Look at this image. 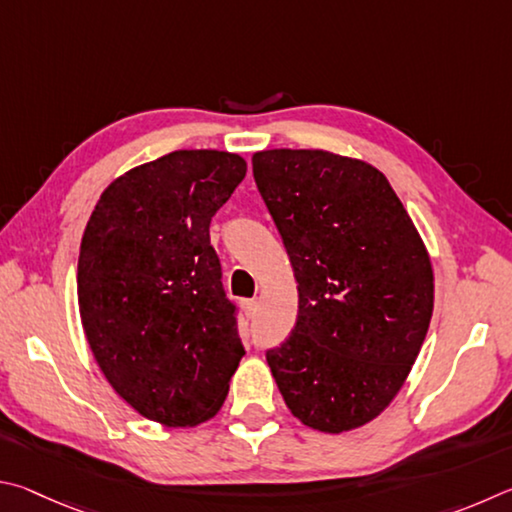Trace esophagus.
<instances>
[{"instance_id":"34e87169","label":"esophagus","mask_w":512,"mask_h":512,"mask_svg":"<svg viewBox=\"0 0 512 512\" xmlns=\"http://www.w3.org/2000/svg\"><path fill=\"white\" fill-rule=\"evenodd\" d=\"M242 308H245V315L251 319L256 317V310H258V301L256 299H247L245 303H242Z\"/></svg>"}]
</instances>
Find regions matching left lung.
Masks as SVG:
<instances>
[{"label":"left lung","instance_id":"1","mask_svg":"<svg viewBox=\"0 0 512 512\" xmlns=\"http://www.w3.org/2000/svg\"><path fill=\"white\" fill-rule=\"evenodd\" d=\"M254 179L299 290L290 337L267 351L303 425L342 434L380 416L425 342L434 272L389 179L328 150H263Z\"/></svg>","mask_w":512,"mask_h":512}]
</instances>
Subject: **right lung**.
<instances>
[{"instance_id": "add662e5", "label": "right lung", "mask_w": 512, "mask_h": 512, "mask_svg": "<svg viewBox=\"0 0 512 512\" xmlns=\"http://www.w3.org/2000/svg\"><path fill=\"white\" fill-rule=\"evenodd\" d=\"M247 173L240 155L175 150L105 188L78 256L80 321L112 389L143 418L218 414L245 348L209 224Z\"/></svg>"}]
</instances>
